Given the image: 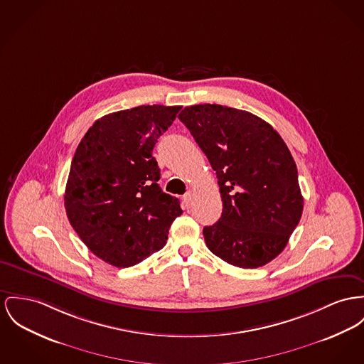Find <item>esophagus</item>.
I'll return each instance as SVG.
<instances>
[{
  "label": "esophagus",
  "instance_id": "esophagus-1",
  "mask_svg": "<svg viewBox=\"0 0 364 364\" xmlns=\"http://www.w3.org/2000/svg\"><path fill=\"white\" fill-rule=\"evenodd\" d=\"M192 198H193V193H192L191 191H188V192L185 193V196H183V198H182L186 208H189V207L192 205Z\"/></svg>",
  "mask_w": 364,
  "mask_h": 364
}]
</instances>
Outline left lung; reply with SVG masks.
Wrapping results in <instances>:
<instances>
[{
	"label": "left lung",
	"instance_id": "obj_1",
	"mask_svg": "<svg viewBox=\"0 0 364 364\" xmlns=\"http://www.w3.org/2000/svg\"><path fill=\"white\" fill-rule=\"evenodd\" d=\"M178 119L217 172L222 215L203 229L213 254L242 269L264 267L287 245L304 197L290 150L258 116L220 105L185 107Z\"/></svg>",
	"mask_w": 364,
	"mask_h": 364
}]
</instances>
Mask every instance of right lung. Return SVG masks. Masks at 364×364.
Returning <instances> with one entry per match:
<instances>
[{"label": "right lung", "instance_id": "right-lung-1", "mask_svg": "<svg viewBox=\"0 0 364 364\" xmlns=\"http://www.w3.org/2000/svg\"><path fill=\"white\" fill-rule=\"evenodd\" d=\"M182 106H138L103 116L74 153L65 192L70 225L102 261L117 267L161 250L179 200L159 186L151 156Z\"/></svg>", "mask_w": 364, "mask_h": 364}]
</instances>
